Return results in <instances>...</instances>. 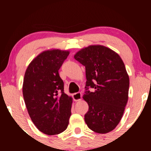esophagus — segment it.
I'll list each match as a JSON object with an SVG mask.
<instances>
[{
    "mask_svg": "<svg viewBox=\"0 0 151 151\" xmlns=\"http://www.w3.org/2000/svg\"><path fill=\"white\" fill-rule=\"evenodd\" d=\"M73 99L74 101H79L81 99V92H77L73 94Z\"/></svg>",
    "mask_w": 151,
    "mask_h": 151,
    "instance_id": "1",
    "label": "esophagus"
}]
</instances>
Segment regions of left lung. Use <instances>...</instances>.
<instances>
[{
	"instance_id": "left-lung-1",
	"label": "left lung",
	"mask_w": 151,
	"mask_h": 151,
	"mask_svg": "<svg viewBox=\"0 0 151 151\" xmlns=\"http://www.w3.org/2000/svg\"><path fill=\"white\" fill-rule=\"evenodd\" d=\"M74 59L86 69V90L83 99L89 105L84 116L86 125L98 133L116 127L129 99V77L119 54L101 45L82 48ZM93 92L87 91L88 86Z\"/></svg>"
}]
</instances>
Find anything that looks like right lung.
<instances>
[{"mask_svg":"<svg viewBox=\"0 0 151 151\" xmlns=\"http://www.w3.org/2000/svg\"><path fill=\"white\" fill-rule=\"evenodd\" d=\"M69 55V50H45L31 61L24 76L22 94L29 116L49 136L65 131L72 114V97L64 92L58 72Z\"/></svg>","mask_w":151,"mask_h":151,"instance_id":"right-lung-1","label":"right lung"}]
</instances>
